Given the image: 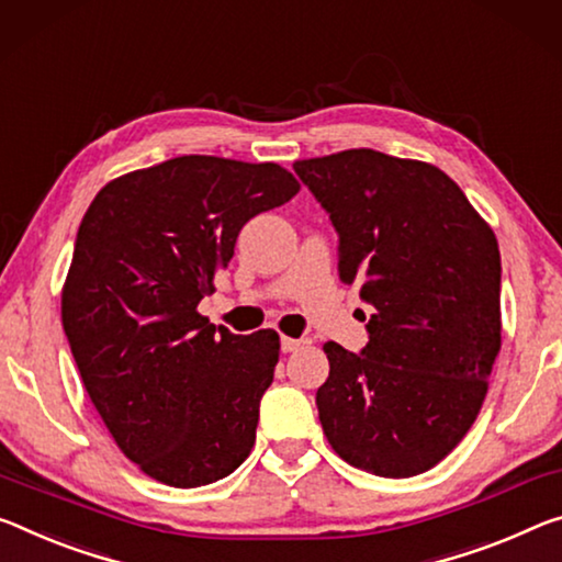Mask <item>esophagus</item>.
I'll return each mask as SVG.
<instances>
[{"mask_svg":"<svg viewBox=\"0 0 562 562\" xmlns=\"http://www.w3.org/2000/svg\"><path fill=\"white\" fill-rule=\"evenodd\" d=\"M302 345H307V340H295V337H280V347H282V352H295V350H300Z\"/></svg>","mask_w":562,"mask_h":562,"instance_id":"1","label":"esophagus"}]
</instances>
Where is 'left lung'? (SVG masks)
Listing matches in <instances>:
<instances>
[{"instance_id":"8db88e82","label":"left lung","mask_w":562,"mask_h":562,"mask_svg":"<svg viewBox=\"0 0 562 562\" xmlns=\"http://www.w3.org/2000/svg\"><path fill=\"white\" fill-rule=\"evenodd\" d=\"M292 169L333 222L340 280L372 307L360 352L325 342L319 423L350 465L420 475L483 407L501 352L497 239L432 165L347 149Z\"/></svg>"}]
</instances>
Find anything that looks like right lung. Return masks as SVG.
<instances>
[{
  "label": "right lung",
  "mask_w": 562,
  "mask_h": 562,
  "mask_svg": "<svg viewBox=\"0 0 562 562\" xmlns=\"http://www.w3.org/2000/svg\"><path fill=\"white\" fill-rule=\"evenodd\" d=\"M297 190L274 162L184 155L104 184L85 212L61 325L106 430L159 483L210 485L252 450L280 337L233 335L198 305L239 229Z\"/></svg>",
  "instance_id": "1"
}]
</instances>
